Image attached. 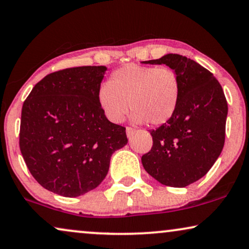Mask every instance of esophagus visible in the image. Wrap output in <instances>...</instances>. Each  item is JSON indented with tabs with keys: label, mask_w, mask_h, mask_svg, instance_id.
<instances>
[{
	"label": "esophagus",
	"mask_w": 249,
	"mask_h": 249,
	"mask_svg": "<svg viewBox=\"0 0 249 249\" xmlns=\"http://www.w3.org/2000/svg\"><path fill=\"white\" fill-rule=\"evenodd\" d=\"M126 134H127L128 138L133 137V134H134L133 128H132V127H126Z\"/></svg>",
	"instance_id": "1"
}]
</instances>
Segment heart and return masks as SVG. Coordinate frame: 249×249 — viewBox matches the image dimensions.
Wrapping results in <instances>:
<instances>
[{"mask_svg":"<svg viewBox=\"0 0 249 249\" xmlns=\"http://www.w3.org/2000/svg\"><path fill=\"white\" fill-rule=\"evenodd\" d=\"M180 93V81L172 69L130 64L115 71L99 88L98 102L112 123L123 122L130 107L135 124L158 126L173 117Z\"/></svg>","mask_w":249,"mask_h":249,"instance_id":"heart-1","label":"heart"}]
</instances>
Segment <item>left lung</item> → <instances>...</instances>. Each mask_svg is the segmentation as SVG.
<instances>
[{"label": "left lung", "instance_id": "1", "mask_svg": "<svg viewBox=\"0 0 249 249\" xmlns=\"http://www.w3.org/2000/svg\"><path fill=\"white\" fill-rule=\"evenodd\" d=\"M142 62L168 66L181 86L173 117L150 131L154 143L142 165L161 184L184 188L206 175L223 149L227 99L214 75L187 57L168 53Z\"/></svg>", "mask_w": 249, "mask_h": 249}]
</instances>
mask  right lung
Listing matches in <instances>:
<instances>
[{
    "mask_svg": "<svg viewBox=\"0 0 249 249\" xmlns=\"http://www.w3.org/2000/svg\"><path fill=\"white\" fill-rule=\"evenodd\" d=\"M107 67L83 66L46 75L22 105L19 145L33 178L64 197L93 190L110 157L127 143L125 127L109 122L98 102Z\"/></svg>",
    "mask_w": 249,
    "mask_h": 249,
    "instance_id": "right-lung-1",
    "label": "right lung"
}]
</instances>
